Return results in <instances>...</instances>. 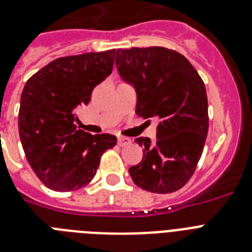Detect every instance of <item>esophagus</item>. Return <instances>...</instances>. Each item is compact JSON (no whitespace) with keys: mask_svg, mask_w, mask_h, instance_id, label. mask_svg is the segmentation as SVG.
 <instances>
[{"mask_svg":"<svg viewBox=\"0 0 252 252\" xmlns=\"http://www.w3.org/2000/svg\"><path fill=\"white\" fill-rule=\"evenodd\" d=\"M118 144L120 146H128L132 144V140L128 137H119L118 138Z\"/></svg>","mask_w":252,"mask_h":252,"instance_id":"1","label":"esophagus"}]
</instances>
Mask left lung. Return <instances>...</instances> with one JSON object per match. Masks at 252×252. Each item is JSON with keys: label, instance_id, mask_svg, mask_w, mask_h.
Instances as JSON below:
<instances>
[{"label": "left lung", "instance_id": "obj_1", "mask_svg": "<svg viewBox=\"0 0 252 252\" xmlns=\"http://www.w3.org/2000/svg\"><path fill=\"white\" fill-rule=\"evenodd\" d=\"M115 63L136 90V114L159 120L156 141L134 140L144 156L129 168L130 176L145 191H178L193 175L207 138L205 85L183 55L163 47L118 49Z\"/></svg>", "mask_w": 252, "mask_h": 252}]
</instances>
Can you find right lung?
<instances>
[{
	"instance_id": "right-lung-1",
	"label": "right lung",
	"mask_w": 252,
	"mask_h": 252,
	"mask_svg": "<svg viewBox=\"0 0 252 252\" xmlns=\"http://www.w3.org/2000/svg\"><path fill=\"white\" fill-rule=\"evenodd\" d=\"M116 49L60 57L26 82L18 128L26 158L36 176L57 192L91 182L102 154L116 145L114 134L77 129L78 107L112 72Z\"/></svg>"
}]
</instances>
